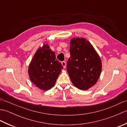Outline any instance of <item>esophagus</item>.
<instances>
[{
  "instance_id": "obj_1",
  "label": "esophagus",
  "mask_w": 127,
  "mask_h": 127,
  "mask_svg": "<svg viewBox=\"0 0 127 127\" xmlns=\"http://www.w3.org/2000/svg\"><path fill=\"white\" fill-rule=\"evenodd\" d=\"M62 65H63V66L64 67V68H65V67H66V62L65 61H62Z\"/></svg>"
}]
</instances>
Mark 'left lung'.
I'll use <instances>...</instances> for the list:
<instances>
[{"mask_svg":"<svg viewBox=\"0 0 127 127\" xmlns=\"http://www.w3.org/2000/svg\"><path fill=\"white\" fill-rule=\"evenodd\" d=\"M70 57L66 69L72 83L81 90L92 87L101 71V59L93 46L84 38H73L70 41Z\"/></svg>","mask_w":127,"mask_h":127,"instance_id":"left-lung-1","label":"left lung"}]
</instances>
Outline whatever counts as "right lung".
Listing matches in <instances>:
<instances>
[{"mask_svg":"<svg viewBox=\"0 0 127 127\" xmlns=\"http://www.w3.org/2000/svg\"><path fill=\"white\" fill-rule=\"evenodd\" d=\"M63 68L61 63L56 59L55 53L48 45H44L35 53L29 66L28 74L36 87L47 91L55 85Z\"/></svg>","mask_w":127,"mask_h":127,"instance_id":"obj_1","label":"right lung"}]
</instances>
